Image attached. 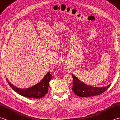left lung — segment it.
<instances>
[{
  "label": "left lung",
  "mask_w": 120,
  "mask_h": 120,
  "mask_svg": "<svg viewBox=\"0 0 120 120\" xmlns=\"http://www.w3.org/2000/svg\"><path fill=\"white\" fill-rule=\"evenodd\" d=\"M73 79L72 89L76 95L81 98L98 95L103 93L110 86L111 83L103 87L91 86L82 82L75 75L72 74Z\"/></svg>",
  "instance_id": "8db88e82"
}]
</instances>
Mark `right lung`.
<instances>
[{"mask_svg": "<svg viewBox=\"0 0 120 120\" xmlns=\"http://www.w3.org/2000/svg\"><path fill=\"white\" fill-rule=\"evenodd\" d=\"M52 78V75L50 72H48L39 82L31 87L25 89L17 88L9 82L7 78L6 79L10 86L19 95L28 98H41L47 93L49 81Z\"/></svg>", "mask_w": 120, "mask_h": 120, "instance_id": "1", "label": "right lung"}]
</instances>
